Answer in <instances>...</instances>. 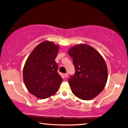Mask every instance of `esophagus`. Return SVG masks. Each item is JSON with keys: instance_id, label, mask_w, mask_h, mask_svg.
<instances>
[{"instance_id": "obj_1", "label": "esophagus", "mask_w": 128, "mask_h": 128, "mask_svg": "<svg viewBox=\"0 0 128 128\" xmlns=\"http://www.w3.org/2000/svg\"><path fill=\"white\" fill-rule=\"evenodd\" d=\"M68 73H66V74H64V76H65L66 78L68 77Z\"/></svg>"}]
</instances>
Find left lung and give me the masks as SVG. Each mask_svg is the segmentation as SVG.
<instances>
[{
	"label": "left lung",
	"mask_w": 128,
	"mask_h": 128,
	"mask_svg": "<svg viewBox=\"0 0 128 128\" xmlns=\"http://www.w3.org/2000/svg\"><path fill=\"white\" fill-rule=\"evenodd\" d=\"M75 67L68 82L74 95L90 100L102 91L108 79V69L100 52L85 44H76L68 51Z\"/></svg>",
	"instance_id": "left-lung-1"
}]
</instances>
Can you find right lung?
Listing matches in <instances>:
<instances>
[{
	"label": "right lung",
	"instance_id": "1",
	"mask_svg": "<svg viewBox=\"0 0 128 128\" xmlns=\"http://www.w3.org/2000/svg\"><path fill=\"white\" fill-rule=\"evenodd\" d=\"M58 50V45L44 41L35 47L26 61L24 82L28 91L37 98L45 99L54 95L62 82L55 61Z\"/></svg>",
	"mask_w": 128,
	"mask_h": 128
}]
</instances>
